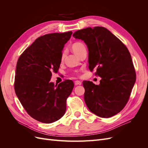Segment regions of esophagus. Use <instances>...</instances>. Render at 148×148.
<instances>
[{
    "label": "esophagus",
    "instance_id": "1",
    "mask_svg": "<svg viewBox=\"0 0 148 148\" xmlns=\"http://www.w3.org/2000/svg\"><path fill=\"white\" fill-rule=\"evenodd\" d=\"M82 84V82L78 81V80H77V81H75V84L76 85V86H77V85H81Z\"/></svg>",
    "mask_w": 148,
    "mask_h": 148
}]
</instances>
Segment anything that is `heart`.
Here are the masks:
<instances>
[{
	"label": "heart",
	"instance_id": "1",
	"mask_svg": "<svg viewBox=\"0 0 148 148\" xmlns=\"http://www.w3.org/2000/svg\"><path fill=\"white\" fill-rule=\"evenodd\" d=\"M84 48H85V46H84V44L82 42H77L74 43L72 45V46H71V49H72L73 52L77 56L79 55V53L81 52V51ZM64 53H62V59L64 58Z\"/></svg>",
	"mask_w": 148,
	"mask_h": 148
}]
</instances>
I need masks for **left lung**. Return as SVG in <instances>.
I'll use <instances>...</instances> for the list:
<instances>
[{"label": "left lung", "mask_w": 148, "mask_h": 148, "mask_svg": "<svg viewBox=\"0 0 148 148\" xmlns=\"http://www.w3.org/2000/svg\"><path fill=\"white\" fill-rule=\"evenodd\" d=\"M88 49L89 69H95L100 84L83 82L84 99L91 112L102 118L119 113L129 99L136 82L130 53L120 40L104 27L79 29L73 34Z\"/></svg>", "instance_id": "obj_1"}]
</instances>
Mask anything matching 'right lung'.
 <instances>
[{
  "label": "right lung",
  "mask_w": 148,
  "mask_h": 148,
  "mask_svg": "<svg viewBox=\"0 0 148 148\" xmlns=\"http://www.w3.org/2000/svg\"><path fill=\"white\" fill-rule=\"evenodd\" d=\"M71 31L40 36L22 53L16 67V95L27 113L45 123L59 120L66 111V99L74 87L70 79L54 84L52 72H57L62 50Z\"/></svg>",
  "instance_id": "right-lung-1"
}]
</instances>
